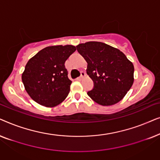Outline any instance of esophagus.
<instances>
[{"instance_id": "1", "label": "esophagus", "mask_w": 160, "mask_h": 160, "mask_svg": "<svg viewBox=\"0 0 160 160\" xmlns=\"http://www.w3.org/2000/svg\"><path fill=\"white\" fill-rule=\"evenodd\" d=\"M85 76H86V73H85L84 72H82V73H81V76H80V77L77 78V79L78 80H82V79H83V78H84Z\"/></svg>"}]
</instances>
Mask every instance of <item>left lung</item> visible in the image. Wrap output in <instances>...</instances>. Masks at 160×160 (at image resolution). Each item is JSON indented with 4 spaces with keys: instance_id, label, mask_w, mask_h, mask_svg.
<instances>
[{
    "instance_id": "1",
    "label": "left lung",
    "mask_w": 160,
    "mask_h": 160,
    "mask_svg": "<svg viewBox=\"0 0 160 160\" xmlns=\"http://www.w3.org/2000/svg\"><path fill=\"white\" fill-rule=\"evenodd\" d=\"M87 62V73L94 82L89 97L101 106L123 99L134 82V65L123 52L110 45L89 41L76 46Z\"/></svg>"
}]
</instances>
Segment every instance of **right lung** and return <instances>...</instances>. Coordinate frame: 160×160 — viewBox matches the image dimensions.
Listing matches in <instances>:
<instances>
[{
    "label": "right lung",
    "mask_w": 160,
    "mask_h": 160,
    "mask_svg": "<svg viewBox=\"0 0 160 160\" xmlns=\"http://www.w3.org/2000/svg\"><path fill=\"white\" fill-rule=\"evenodd\" d=\"M76 50L73 45L50 46L28 60L22 80L26 92L37 103L52 108L67 98L72 82L65 62Z\"/></svg>",
    "instance_id": "obj_1"
}]
</instances>
